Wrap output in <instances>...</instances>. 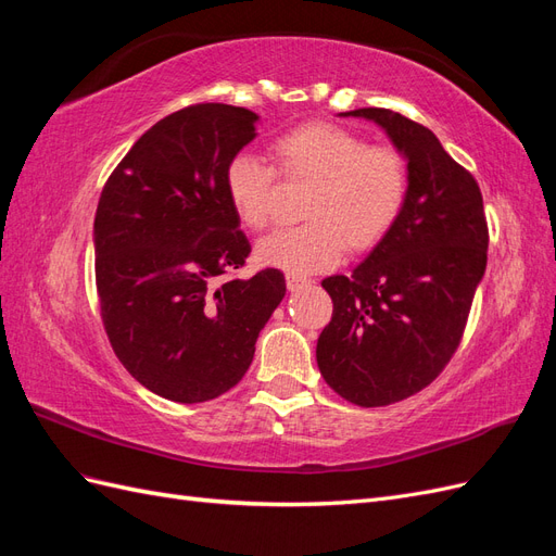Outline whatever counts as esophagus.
Returning <instances> with one entry per match:
<instances>
[{"instance_id": "34e87169", "label": "esophagus", "mask_w": 556, "mask_h": 556, "mask_svg": "<svg viewBox=\"0 0 556 556\" xmlns=\"http://www.w3.org/2000/svg\"><path fill=\"white\" fill-rule=\"evenodd\" d=\"M285 280H288V290H292V292L301 290V288H304V285L311 282V278L301 276V274H288V276H285Z\"/></svg>"}]
</instances>
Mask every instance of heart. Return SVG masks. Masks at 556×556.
Segmentation results:
<instances>
[{
	"mask_svg": "<svg viewBox=\"0 0 556 556\" xmlns=\"http://www.w3.org/2000/svg\"><path fill=\"white\" fill-rule=\"evenodd\" d=\"M278 169L257 155L239 153L227 164L225 185L239 220L266 229L281 172L288 182H308L306 223L268 233L257 245L264 264L308 274L341 260L345 245L364 252L396 225L410 190L408 162L392 146H371L331 123H308L274 141Z\"/></svg>",
	"mask_w": 556,
	"mask_h": 556,
	"instance_id": "obj_1",
	"label": "heart"
}]
</instances>
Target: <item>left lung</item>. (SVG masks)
<instances>
[{
  "label": "left lung",
  "instance_id": "left-lung-1",
  "mask_svg": "<svg viewBox=\"0 0 556 556\" xmlns=\"http://www.w3.org/2000/svg\"><path fill=\"white\" fill-rule=\"evenodd\" d=\"M343 115L378 123L410 174L390 233L350 276L323 280L333 313L317 339L319 374L345 401L378 408L425 390L457 352L490 229L478 180L431 129L387 109Z\"/></svg>",
  "mask_w": 556,
  "mask_h": 556
}]
</instances>
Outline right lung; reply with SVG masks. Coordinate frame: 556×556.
<instances>
[{
  "instance_id": "right-lung-1",
  "label": "right lung",
  "mask_w": 556,
  "mask_h": 556,
  "mask_svg": "<svg viewBox=\"0 0 556 556\" xmlns=\"http://www.w3.org/2000/svg\"><path fill=\"white\" fill-rule=\"evenodd\" d=\"M257 115L192 104L162 117L109 176L94 215L99 313L150 392L201 403L237 384L285 296V276L233 278L250 255L225 172Z\"/></svg>"
}]
</instances>
